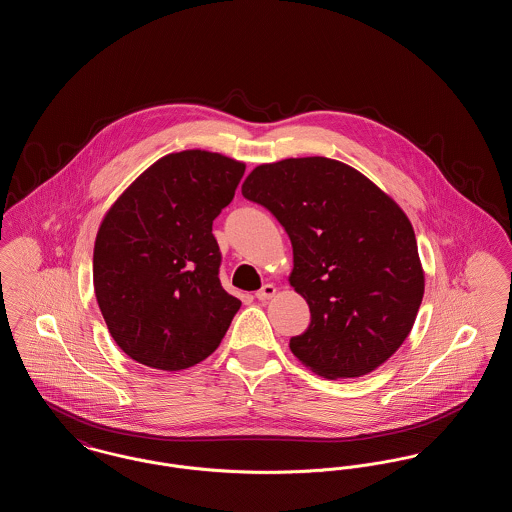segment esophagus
<instances>
[{
	"mask_svg": "<svg viewBox=\"0 0 512 512\" xmlns=\"http://www.w3.org/2000/svg\"><path fill=\"white\" fill-rule=\"evenodd\" d=\"M276 295V286L274 284H265L259 292L255 293V297L259 299V301H268V299H272Z\"/></svg>",
	"mask_w": 512,
	"mask_h": 512,
	"instance_id": "34e87169",
	"label": "esophagus"
}]
</instances>
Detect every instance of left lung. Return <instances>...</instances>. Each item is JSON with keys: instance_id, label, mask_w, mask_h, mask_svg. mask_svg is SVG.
Instances as JSON below:
<instances>
[{"instance_id": "8db88e82", "label": "left lung", "mask_w": 512, "mask_h": 512, "mask_svg": "<svg viewBox=\"0 0 512 512\" xmlns=\"http://www.w3.org/2000/svg\"><path fill=\"white\" fill-rule=\"evenodd\" d=\"M245 199L268 209L293 247L290 284L311 311L293 355L324 378L386 363L413 328L424 295L413 224L365 174L328 157L259 165Z\"/></svg>"}]
</instances>
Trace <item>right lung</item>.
Segmentation results:
<instances>
[{"label": "right lung", "instance_id": "add662e5", "mask_svg": "<svg viewBox=\"0 0 512 512\" xmlns=\"http://www.w3.org/2000/svg\"><path fill=\"white\" fill-rule=\"evenodd\" d=\"M244 172V163L220 153H171L107 211L94 245V290L130 359L182 370L219 347L242 301L220 284L213 220Z\"/></svg>", "mask_w": 512, "mask_h": 512}]
</instances>
